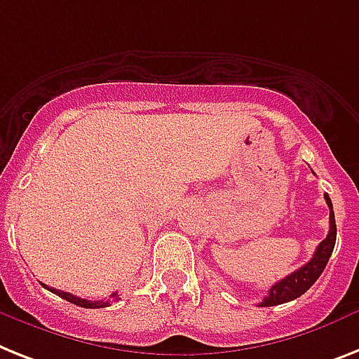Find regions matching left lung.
<instances>
[{
	"mask_svg": "<svg viewBox=\"0 0 359 359\" xmlns=\"http://www.w3.org/2000/svg\"><path fill=\"white\" fill-rule=\"evenodd\" d=\"M325 200H327V205L330 209V229H328L327 238L323 240L321 244L318 245V250L313 253V257L308 260L306 264L301 266L299 269H295L293 273H290L288 277L280 279L279 283H275L271 288H269L268 295L262 299L260 306H277V304L288 303L293 299L301 297L306 290H310L316 280L319 279V275L323 273V269L327 268L328 259L334 251V245H336V218H334V209L332 201L328 198V194H325Z\"/></svg>",
	"mask_w": 359,
	"mask_h": 359,
	"instance_id": "1",
	"label": "left lung"
}]
</instances>
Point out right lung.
<instances>
[{"label":"right lung","mask_w":359,"mask_h":359,"mask_svg":"<svg viewBox=\"0 0 359 359\" xmlns=\"http://www.w3.org/2000/svg\"><path fill=\"white\" fill-rule=\"evenodd\" d=\"M43 286H46V284H43ZM46 288L49 290V292L55 293V295H58V297L66 299V301H69V303L76 304V306H82V308H106L119 299L117 297V292L111 293L108 299H100V301H88V299H80V297H76V295H71L69 292H62V290L49 288V286H46Z\"/></svg>","instance_id":"1"}]
</instances>
